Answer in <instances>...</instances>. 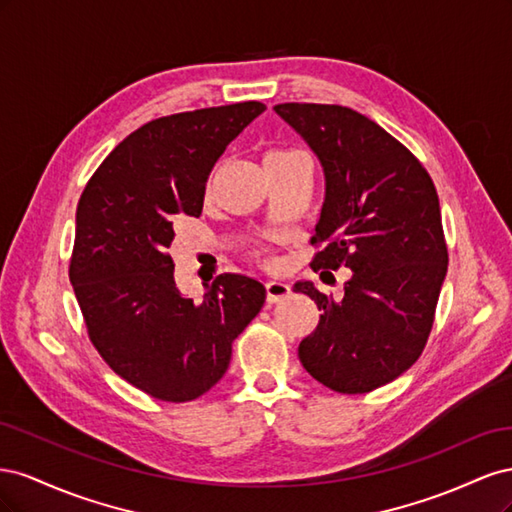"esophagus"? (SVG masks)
<instances>
[{"instance_id": "obj_1", "label": "esophagus", "mask_w": 512, "mask_h": 512, "mask_svg": "<svg viewBox=\"0 0 512 512\" xmlns=\"http://www.w3.org/2000/svg\"><path fill=\"white\" fill-rule=\"evenodd\" d=\"M265 288H267V301L269 303H280V301L288 299L290 292H292L286 282H275V280L267 282Z\"/></svg>"}]
</instances>
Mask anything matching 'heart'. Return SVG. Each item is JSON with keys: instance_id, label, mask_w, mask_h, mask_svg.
Segmentation results:
<instances>
[{"instance_id": "1", "label": "heart", "mask_w": 512, "mask_h": 512, "mask_svg": "<svg viewBox=\"0 0 512 512\" xmlns=\"http://www.w3.org/2000/svg\"><path fill=\"white\" fill-rule=\"evenodd\" d=\"M277 156H288V153H282V151H280V153H271V156H267V158H277ZM209 190H211V185H207V194H209ZM250 254H252L256 260H260V262H269V258L265 256V252L260 250V247H254V250H252Z\"/></svg>"}]
</instances>
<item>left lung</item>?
<instances>
[{
	"instance_id": "1",
	"label": "left lung",
	"mask_w": 512,
	"mask_h": 512,
	"mask_svg": "<svg viewBox=\"0 0 512 512\" xmlns=\"http://www.w3.org/2000/svg\"><path fill=\"white\" fill-rule=\"evenodd\" d=\"M273 108L312 147L327 181L312 269H352L342 299L294 284L322 312L299 359L331 391L369 393L416 363L433 327L448 267L436 185L410 149L348 106Z\"/></svg>"
}]
</instances>
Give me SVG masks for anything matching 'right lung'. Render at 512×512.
Here are the masks:
<instances>
[{"mask_svg":"<svg viewBox=\"0 0 512 512\" xmlns=\"http://www.w3.org/2000/svg\"><path fill=\"white\" fill-rule=\"evenodd\" d=\"M262 102L153 119L108 153L76 207L70 282L91 344L143 393L183 404L226 374L232 342L265 303L252 277L222 273L203 301L183 297L166 252L203 213L211 168L265 111Z\"/></svg>","mask_w":512,"mask_h":512,"instance_id":"obj_1","label":"right lung"}]
</instances>
